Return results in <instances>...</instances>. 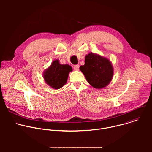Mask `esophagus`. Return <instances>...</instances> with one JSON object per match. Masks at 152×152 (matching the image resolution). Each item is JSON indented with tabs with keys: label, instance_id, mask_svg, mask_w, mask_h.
<instances>
[{
	"label": "esophagus",
	"instance_id": "obj_1",
	"mask_svg": "<svg viewBox=\"0 0 152 152\" xmlns=\"http://www.w3.org/2000/svg\"><path fill=\"white\" fill-rule=\"evenodd\" d=\"M74 70H79V65H75V66H74Z\"/></svg>",
	"mask_w": 152,
	"mask_h": 152
}]
</instances>
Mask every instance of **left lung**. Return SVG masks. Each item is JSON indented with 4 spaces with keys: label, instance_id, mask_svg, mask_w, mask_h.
I'll return each mask as SVG.
<instances>
[{
    "label": "left lung",
    "instance_id": "left-lung-1",
    "mask_svg": "<svg viewBox=\"0 0 152 152\" xmlns=\"http://www.w3.org/2000/svg\"><path fill=\"white\" fill-rule=\"evenodd\" d=\"M79 69L87 82L96 89L106 87L113 77L114 69L110 60L92 52L85 56V64Z\"/></svg>",
    "mask_w": 152,
    "mask_h": 152
}]
</instances>
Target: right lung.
Masks as SVG:
<instances>
[{"label": "right lung", "mask_w": 152, "mask_h": 152, "mask_svg": "<svg viewBox=\"0 0 152 152\" xmlns=\"http://www.w3.org/2000/svg\"><path fill=\"white\" fill-rule=\"evenodd\" d=\"M72 70L70 65L61 64L58 59H55L43 73V77L51 88L58 90L67 83L69 73Z\"/></svg>", "instance_id": "obj_1"}]
</instances>
